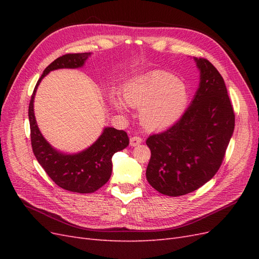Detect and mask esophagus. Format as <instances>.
<instances>
[{"mask_svg": "<svg viewBox=\"0 0 259 259\" xmlns=\"http://www.w3.org/2000/svg\"><path fill=\"white\" fill-rule=\"evenodd\" d=\"M143 143V138L139 137V136H133L131 137L130 139V144L132 147H135V146H138L139 144Z\"/></svg>", "mask_w": 259, "mask_h": 259, "instance_id": "34e87169", "label": "esophagus"}]
</instances>
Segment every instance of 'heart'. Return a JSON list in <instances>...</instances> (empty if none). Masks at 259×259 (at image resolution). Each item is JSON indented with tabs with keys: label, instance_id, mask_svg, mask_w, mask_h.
Here are the masks:
<instances>
[{
	"label": "heart",
	"instance_id": "heart-1",
	"mask_svg": "<svg viewBox=\"0 0 259 259\" xmlns=\"http://www.w3.org/2000/svg\"><path fill=\"white\" fill-rule=\"evenodd\" d=\"M126 103L143 108L142 121L146 127L159 130L174 124L185 112L189 94L178 77L166 71H152L137 77L124 91ZM114 106L123 110L122 101L114 98Z\"/></svg>",
	"mask_w": 259,
	"mask_h": 259
}]
</instances>
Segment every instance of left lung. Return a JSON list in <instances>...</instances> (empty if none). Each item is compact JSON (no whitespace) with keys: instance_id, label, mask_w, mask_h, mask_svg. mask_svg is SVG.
Here are the masks:
<instances>
[{"instance_id":"1","label":"left lung","mask_w":259,"mask_h":259,"mask_svg":"<svg viewBox=\"0 0 259 259\" xmlns=\"http://www.w3.org/2000/svg\"><path fill=\"white\" fill-rule=\"evenodd\" d=\"M200 88L191 105L167 130L150 135L146 176L156 191L178 197L199 189L217 173L234 130V111L223 76L195 58Z\"/></svg>"}]
</instances>
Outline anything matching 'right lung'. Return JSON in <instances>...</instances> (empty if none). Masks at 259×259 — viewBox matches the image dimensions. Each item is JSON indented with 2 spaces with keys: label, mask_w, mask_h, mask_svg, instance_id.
Listing matches in <instances>:
<instances>
[{
  "label": "right lung",
  "mask_w": 259,
  "mask_h": 259,
  "mask_svg": "<svg viewBox=\"0 0 259 259\" xmlns=\"http://www.w3.org/2000/svg\"><path fill=\"white\" fill-rule=\"evenodd\" d=\"M89 55L90 53L66 54L55 59L38 79L29 104L31 146L37 162L57 186L77 193L95 192L108 182L112 171V155L128 146V136L124 131L107 127L97 142L85 151L72 155L62 154L51 147L38 130L33 112V99L38 83L50 71L82 67Z\"/></svg>",
  "instance_id": "1"
}]
</instances>
